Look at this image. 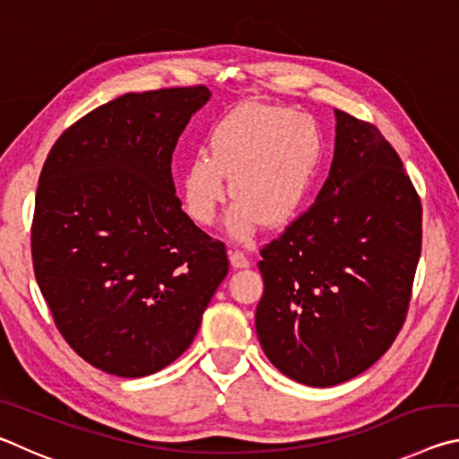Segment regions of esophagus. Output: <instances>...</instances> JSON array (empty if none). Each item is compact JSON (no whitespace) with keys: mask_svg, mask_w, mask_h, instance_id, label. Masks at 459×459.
Wrapping results in <instances>:
<instances>
[{"mask_svg":"<svg viewBox=\"0 0 459 459\" xmlns=\"http://www.w3.org/2000/svg\"><path fill=\"white\" fill-rule=\"evenodd\" d=\"M229 259H230V265L235 267V269L248 267V257H247L243 251H240V248H230Z\"/></svg>","mask_w":459,"mask_h":459,"instance_id":"1","label":"esophagus"}]
</instances>
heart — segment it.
<instances>
[{
	"mask_svg": "<svg viewBox=\"0 0 459 459\" xmlns=\"http://www.w3.org/2000/svg\"><path fill=\"white\" fill-rule=\"evenodd\" d=\"M320 131L307 115L269 105H245L208 137V155H194L184 169V206L196 224H211L230 194L235 237L251 235L263 221L281 227L298 214L312 188Z\"/></svg>",
	"mask_w": 459,
	"mask_h": 459,
	"instance_id": "heart-1",
	"label": "heart"
}]
</instances>
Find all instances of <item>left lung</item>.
<instances>
[{
	"instance_id": "8db88e82",
	"label": "left lung",
	"mask_w": 459,
	"mask_h": 459,
	"mask_svg": "<svg viewBox=\"0 0 459 459\" xmlns=\"http://www.w3.org/2000/svg\"><path fill=\"white\" fill-rule=\"evenodd\" d=\"M328 180L261 248L255 314L267 359L307 386L370 368L401 332L421 257V198L372 123L336 108Z\"/></svg>"
}]
</instances>
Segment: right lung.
Returning a JSON list of instances; mask_svg holds the SVG:
<instances>
[{
    "label": "right lung",
    "instance_id": "right-lung-1",
    "mask_svg": "<svg viewBox=\"0 0 459 459\" xmlns=\"http://www.w3.org/2000/svg\"><path fill=\"white\" fill-rule=\"evenodd\" d=\"M204 84L127 92L65 129L32 219L34 275L68 346L95 368L147 377L192 344L229 273L227 247L182 211L172 153Z\"/></svg>",
    "mask_w": 459,
    "mask_h": 459
}]
</instances>
